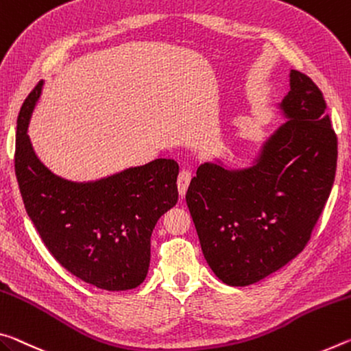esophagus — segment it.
<instances>
[{"label":"esophagus","mask_w":351,"mask_h":351,"mask_svg":"<svg viewBox=\"0 0 351 351\" xmlns=\"http://www.w3.org/2000/svg\"><path fill=\"white\" fill-rule=\"evenodd\" d=\"M192 180V173L189 170H181L180 175H178V191H180V195L184 197L189 187V182Z\"/></svg>","instance_id":"34e87169"}]
</instances>
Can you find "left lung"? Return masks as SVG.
<instances>
[{
    "label": "left lung",
    "mask_w": 351,
    "mask_h": 351,
    "mask_svg": "<svg viewBox=\"0 0 351 351\" xmlns=\"http://www.w3.org/2000/svg\"><path fill=\"white\" fill-rule=\"evenodd\" d=\"M281 109L289 120L254 165L206 162L187 189L204 259L230 286L253 285L302 253L335 182L337 136L320 88L292 70Z\"/></svg>",
    "instance_id": "1"
}]
</instances>
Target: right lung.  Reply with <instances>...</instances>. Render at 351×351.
Returning a JSON list of instances; mask_svg holds the SVG:
<instances>
[{
	"instance_id": "add662e5",
	"label": "right lung",
	"mask_w": 351,
	"mask_h": 351,
	"mask_svg": "<svg viewBox=\"0 0 351 351\" xmlns=\"http://www.w3.org/2000/svg\"><path fill=\"white\" fill-rule=\"evenodd\" d=\"M42 81L16 119L15 175L25 209L48 252L80 280L106 291H128L145 280L152 232L159 217L178 202L173 159L95 182H71L53 175L26 134Z\"/></svg>"
}]
</instances>
